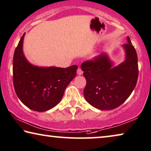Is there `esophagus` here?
Listing matches in <instances>:
<instances>
[{
	"instance_id": "obj_1",
	"label": "esophagus",
	"mask_w": 151,
	"mask_h": 151,
	"mask_svg": "<svg viewBox=\"0 0 151 151\" xmlns=\"http://www.w3.org/2000/svg\"><path fill=\"white\" fill-rule=\"evenodd\" d=\"M83 73V72L82 70V69L81 68H78L77 69V74H78V75H82Z\"/></svg>"
}]
</instances>
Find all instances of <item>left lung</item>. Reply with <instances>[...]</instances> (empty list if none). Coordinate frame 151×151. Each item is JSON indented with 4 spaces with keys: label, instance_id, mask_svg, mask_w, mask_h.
Masks as SVG:
<instances>
[{
    "label": "left lung",
    "instance_id": "left-lung-1",
    "mask_svg": "<svg viewBox=\"0 0 151 151\" xmlns=\"http://www.w3.org/2000/svg\"><path fill=\"white\" fill-rule=\"evenodd\" d=\"M123 45L125 60L113 67L106 53L82 63L86 78L84 96L92 106L100 110H112L129 98L136 87L138 76V56L131 40Z\"/></svg>",
    "mask_w": 151,
    "mask_h": 151
}]
</instances>
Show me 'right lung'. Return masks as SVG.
<instances>
[{
	"label": "right lung",
	"mask_w": 151,
	"mask_h": 151,
	"mask_svg": "<svg viewBox=\"0 0 151 151\" xmlns=\"http://www.w3.org/2000/svg\"><path fill=\"white\" fill-rule=\"evenodd\" d=\"M24 35L13 55V86L17 97L27 107L37 112L47 111L62 100L65 89L75 77L78 66L63 68L33 66L22 51Z\"/></svg>",
	"instance_id": "1"
}]
</instances>
